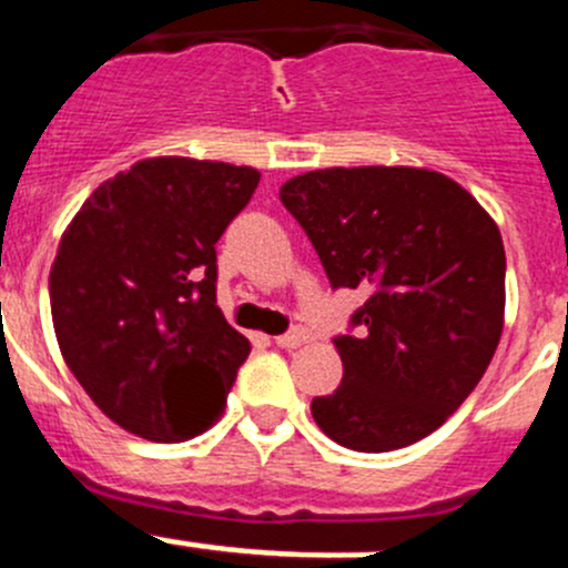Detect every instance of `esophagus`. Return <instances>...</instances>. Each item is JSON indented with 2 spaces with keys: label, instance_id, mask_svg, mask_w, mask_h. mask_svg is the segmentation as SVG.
<instances>
[{
  "label": "esophagus",
  "instance_id": "1",
  "mask_svg": "<svg viewBox=\"0 0 568 568\" xmlns=\"http://www.w3.org/2000/svg\"><path fill=\"white\" fill-rule=\"evenodd\" d=\"M313 335L307 333L305 327H294L291 329V333H285V335H277V346H283V349H296V346H302V344H307V341H311Z\"/></svg>",
  "mask_w": 568,
  "mask_h": 568
}]
</instances>
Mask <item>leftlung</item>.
Segmentation results:
<instances>
[{
  "label": "left lung",
  "mask_w": 568,
  "mask_h": 568,
  "mask_svg": "<svg viewBox=\"0 0 568 568\" xmlns=\"http://www.w3.org/2000/svg\"><path fill=\"white\" fill-rule=\"evenodd\" d=\"M333 288H361L333 344L344 379L311 402L324 436L390 453L438 430L486 374L505 316V246L480 202L427 169H318L280 189Z\"/></svg>",
  "instance_id": "1"
}]
</instances>
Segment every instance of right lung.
Instances as JSON below:
<instances>
[{
    "label": "right lung",
    "instance_id": "right-lung-1",
    "mask_svg": "<svg viewBox=\"0 0 568 568\" xmlns=\"http://www.w3.org/2000/svg\"><path fill=\"white\" fill-rule=\"evenodd\" d=\"M261 172L150 158L99 185L49 272L63 361L99 410L146 442H189L224 413L250 341L216 305V241Z\"/></svg>",
    "mask_w": 568,
    "mask_h": 568
}]
</instances>
